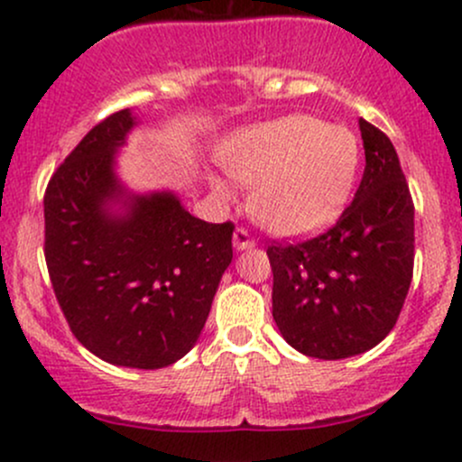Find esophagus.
Listing matches in <instances>:
<instances>
[{"mask_svg":"<svg viewBox=\"0 0 462 462\" xmlns=\"http://www.w3.org/2000/svg\"><path fill=\"white\" fill-rule=\"evenodd\" d=\"M232 241H235L236 250H247V247H254L256 245V241L252 239L250 230H247V227H243V226L236 227L235 236H232Z\"/></svg>","mask_w":462,"mask_h":462,"instance_id":"34e87169","label":"esophagus"}]
</instances>
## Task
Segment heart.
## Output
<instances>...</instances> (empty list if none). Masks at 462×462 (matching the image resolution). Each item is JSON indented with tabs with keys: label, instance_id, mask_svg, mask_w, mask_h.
I'll use <instances>...</instances> for the list:
<instances>
[{
	"label": "heart",
	"instance_id": "b5f03b06",
	"mask_svg": "<svg viewBox=\"0 0 462 462\" xmlns=\"http://www.w3.org/2000/svg\"><path fill=\"white\" fill-rule=\"evenodd\" d=\"M221 166L243 186H254L252 217L281 236H298L336 219L351 197L362 162L357 135L313 116H287L232 135ZM219 195L227 189L215 181Z\"/></svg>",
	"mask_w": 462,
	"mask_h": 462
}]
</instances>
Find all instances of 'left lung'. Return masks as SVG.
I'll return each instance as SVG.
<instances>
[{
  "mask_svg": "<svg viewBox=\"0 0 462 462\" xmlns=\"http://www.w3.org/2000/svg\"><path fill=\"white\" fill-rule=\"evenodd\" d=\"M362 181L322 235L272 241V316L296 351L344 359L377 346L402 313L414 270V204L397 151L359 120Z\"/></svg>",
  "mask_w": 462,
  "mask_h": 462,
  "instance_id": "left-lung-1",
  "label": "left lung"
}]
</instances>
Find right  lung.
<instances>
[{
    "label": "right lung",
    "mask_w": 462,
    "mask_h": 462,
    "mask_svg": "<svg viewBox=\"0 0 462 462\" xmlns=\"http://www.w3.org/2000/svg\"><path fill=\"white\" fill-rule=\"evenodd\" d=\"M134 126L129 109L100 120L60 162L43 195V254L69 331L116 366L164 368L195 346L232 261L235 223L192 217L171 192L118 197L116 146Z\"/></svg>",
    "instance_id": "right-lung-1"
}]
</instances>
